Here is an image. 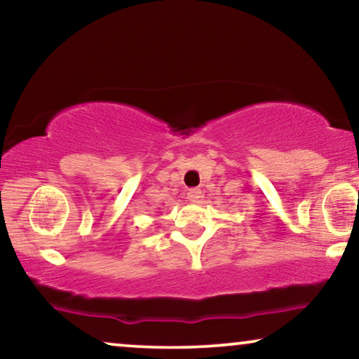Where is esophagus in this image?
Here are the masks:
<instances>
[{"instance_id":"obj_1","label":"esophagus","mask_w":359,"mask_h":359,"mask_svg":"<svg viewBox=\"0 0 359 359\" xmlns=\"http://www.w3.org/2000/svg\"><path fill=\"white\" fill-rule=\"evenodd\" d=\"M203 198V193H201V189H189L188 191V199L191 203H198V201Z\"/></svg>"}]
</instances>
